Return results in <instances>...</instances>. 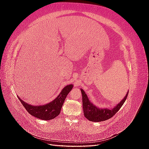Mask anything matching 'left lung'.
Listing matches in <instances>:
<instances>
[{
    "label": "left lung",
    "instance_id": "left-lung-1",
    "mask_svg": "<svg viewBox=\"0 0 149 149\" xmlns=\"http://www.w3.org/2000/svg\"><path fill=\"white\" fill-rule=\"evenodd\" d=\"M81 91L82 93L83 108L84 117L89 120L93 122L104 121L109 119L111 118L112 116H114L124 104L129 93H127L123 100L114 108L112 109H107L106 108V109H100V108L94 106L91 102L89 101L86 94L85 93L82 89H81Z\"/></svg>",
    "mask_w": 149,
    "mask_h": 149
}]
</instances>
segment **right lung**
I'll return each mask as SVG.
<instances>
[{
	"label": "right lung",
	"mask_w": 149,
	"mask_h": 149,
	"mask_svg": "<svg viewBox=\"0 0 149 149\" xmlns=\"http://www.w3.org/2000/svg\"><path fill=\"white\" fill-rule=\"evenodd\" d=\"M73 86L72 84L68 85L62 89L60 94L57 97L51 102H49L45 105L32 106L25 102L19 97L22 105L28 111L29 114L35 118L42 120H48L55 118L60 114L61 107L63 105V102L71 90L73 89Z\"/></svg>",
	"instance_id": "right-lung-1"
}]
</instances>
